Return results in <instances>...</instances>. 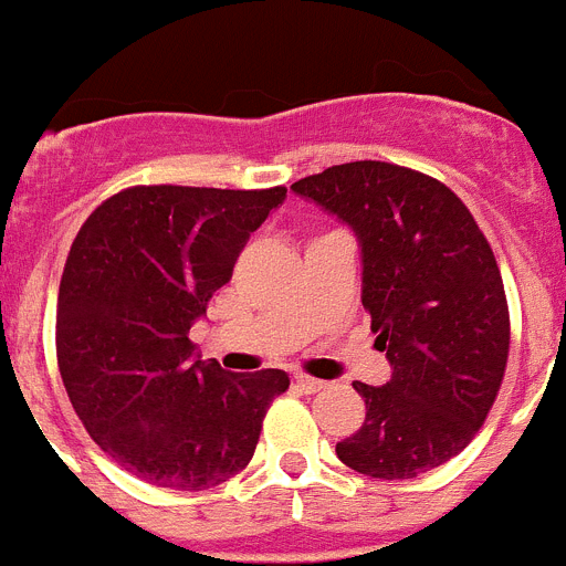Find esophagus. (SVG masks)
<instances>
[{"label": "esophagus", "instance_id": "1", "mask_svg": "<svg viewBox=\"0 0 566 566\" xmlns=\"http://www.w3.org/2000/svg\"><path fill=\"white\" fill-rule=\"evenodd\" d=\"M294 385H297L303 394H317V391H323V388H326V382H323V379L303 377V374H300V377H294Z\"/></svg>", "mask_w": 566, "mask_h": 566}]
</instances>
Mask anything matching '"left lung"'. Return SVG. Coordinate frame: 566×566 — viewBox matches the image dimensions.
<instances>
[{
    "mask_svg": "<svg viewBox=\"0 0 566 566\" xmlns=\"http://www.w3.org/2000/svg\"><path fill=\"white\" fill-rule=\"evenodd\" d=\"M292 189L357 238L363 306L391 363L385 385L354 382L365 422L337 442L339 462L374 479L439 468L482 428L507 365L493 249L451 189L397 164H339Z\"/></svg>",
    "mask_w": 566,
    "mask_h": 566,
    "instance_id": "left-lung-1",
    "label": "left lung"
}]
</instances>
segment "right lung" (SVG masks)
Returning a JSON list of instances; mask_svg holds the SVG:
<instances>
[{"instance_id":"right-lung-1","label":"right lung","mask_w":566,"mask_h":566,"mask_svg":"<svg viewBox=\"0 0 566 566\" xmlns=\"http://www.w3.org/2000/svg\"><path fill=\"white\" fill-rule=\"evenodd\" d=\"M286 187H133L78 229L56 312L62 382L93 442L158 488L207 490L258 448L289 374L223 371L189 328Z\"/></svg>"}]
</instances>
